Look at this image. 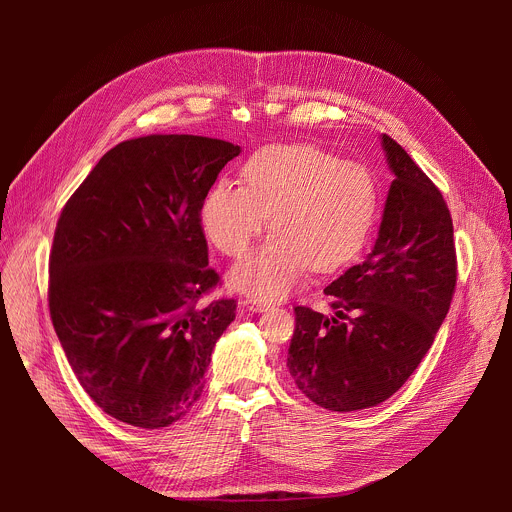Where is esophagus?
<instances>
[{
	"label": "esophagus",
	"mask_w": 512,
	"mask_h": 512,
	"mask_svg": "<svg viewBox=\"0 0 512 512\" xmlns=\"http://www.w3.org/2000/svg\"><path fill=\"white\" fill-rule=\"evenodd\" d=\"M245 308H249V310L255 312V314H261V312H267V310L271 308V304L257 302V300H247V302H245Z\"/></svg>",
	"instance_id": "esophagus-1"
}]
</instances>
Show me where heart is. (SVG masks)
Instances as JSON below:
<instances>
[{
    "label": "heart",
    "mask_w": 512,
    "mask_h": 512,
    "mask_svg": "<svg viewBox=\"0 0 512 512\" xmlns=\"http://www.w3.org/2000/svg\"><path fill=\"white\" fill-rule=\"evenodd\" d=\"M241 186L216 180L200 198L198 227L227 257H241L267 225L273 235L229 273L235 291L273 302L294 291L308 267L330 273L367 243L379 210L373 172L314 143H269L245 158Z\"/></svg>",
    "instance_id": "heart-1"
}]
</instances>
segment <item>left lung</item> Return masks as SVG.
Here are the masks:
<instances>
[{
  "label": "left lung",
  "instance_id": "left-lung-1",
  "mask_svg": "<svg viewBox=\"0 0 512 512\" xmlns=\"http://www.w3.org/2000/svg\"><path fill=\"white\" fill-rule=\"evenodd\" d=\"M395 174L379 237L360 265L324 294L334 316L298 306L287 369L298 389L330 411L369 409L397 393L433 344L454 296L456 249L448 204L389 135Z\"/></svg>",
  "mask_w": 512,
  "mask_h": 512
}]
</instances>
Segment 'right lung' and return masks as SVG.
<instances>
[{
    "label": "right lung",
    "instance_id": "1",
    "mask_svg": "<svg viewBox=\"0 0 512 512\" xmlns=\"http://www.w3.org/2000/svg\"><path fill=\"white\" fill-rule=\"evenodd\" d=\"M235 143L202 135L121 141L60 212L48 306L87 395L111 417L160 429L200 399L237 302L198 300L218 283L198 204Z\"/></svg>",
    "mask_w": 512,
    "mask_h": 512
}]
</instances>
